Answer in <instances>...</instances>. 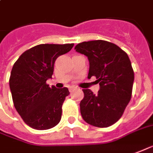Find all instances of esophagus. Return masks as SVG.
Returning a JSON list of instances; mask_svg holds the SVG:
<instances>
[{"label":"esophagus","mask_w":153,"mask_h":153,"mask_svg":"<svg viewBox=\"0 0 153 153\" xmlns=\"http://www.w3.org/2000/svg\"><path fill=\"white\" fill-rule=\"evenodd\" d=\"M74 89H76L75 86H70V87H69V90H70V91H72Z\"/></svg>","instance_id":"esophagus-1"}]
</instances>
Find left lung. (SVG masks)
I'll use <instances>...</instances> for the list:
<instances>
[{"label":"left lung","instance_id":"obj_1","mask_svg":"<svg viewBox=\"0 0 153 153\" xmlns=\"http://www.w3.org/2000/svg\"><path fill=\"white\" fill-rule=\"evenodd\" d=\"M75 50L88 58V78L94 76L100 83L96 94L82 90V118L94 126H110L121 117L131 99L134 75L130 59L117 45L102 40L81 42Z\"/></svg>","mask_w":153,"mask_h":153}]
</instances>
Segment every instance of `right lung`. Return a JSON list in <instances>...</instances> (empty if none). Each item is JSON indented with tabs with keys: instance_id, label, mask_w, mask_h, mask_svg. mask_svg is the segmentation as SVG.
Returning <instances> with one entry per match:
<instances>
[{
	"instance_id": "1",
	"label": "right lung",
	"mask_w": 153,
	"mask_h": 153,
	"mask_svg": "<svg viewBox=\"0 0 153 153\" xmlns=\"http://www.w3.org/2000/svg\"><path fill=\"white\" fill-rule=\"evenodd\" d=\"M74 44H41L23 53L14 63L10 77L12 99L23 121L36 130L53 128L61 120L62 105L68 89L46 84L52 78L54 62Z\"/></svg>"
}]
</instances>
